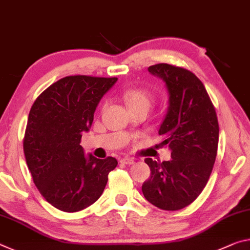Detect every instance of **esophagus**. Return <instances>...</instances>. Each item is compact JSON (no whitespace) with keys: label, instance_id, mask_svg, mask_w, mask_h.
<instances>
[{"label":"esophagus","instance_id":"esophagus-1","mask_svg":"<svg viewBox=\"0 0 250 250\" xmlns=\"http://www.w3.org/2000/svg\"><path fill=\"white\" fill-rule=\"evenodd\" d=\"M121 163L126 164V165H132V164L135 163V159L134 158H130V157H125V158L121 159Z\"/></svg>","mask_w":250,"mask_h":250}]
</instances>
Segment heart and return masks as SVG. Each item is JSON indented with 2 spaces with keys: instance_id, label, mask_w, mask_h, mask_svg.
Instances as JSON below:
<instances>
[{
  "instance_id": "1",
  "label": "heart",
  "mask_w": 250,
  "mask_h": 250,
  "mask_svg": "<svg viewBox=\"0 0 250 250\" xmlns=\"http://www.w3.org/2000/svg\"><path fill=\"white\" fill-rule=\"evenodd\" d=\"M123 100L128 105L129 109L146 108L149 109L154 103V96L147 89L141 87L128 88L122 94Z\"/></svg>"
}]
</instances>
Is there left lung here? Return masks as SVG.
Masks as SVG:
<instances>
[{"mask_svg": "<svg viewBox=\"0 0 250 250\" xmlns=\"http://www.w3.org/2000/svg\"><path fill=\"white\" fill-rule=\"evenodd\" d=\"M148 72L165 82L169 106L158 134L171 150L169 162L146 158L150 177L142 186L144 197L164 210L190 205L209 179L217 155V114L205 86L194 73L161 63Z\"/></svg>", "mask_w": 250, "mask_h": 250, "instance_id": "left-lung-1", "label": "left lung"}]
</instances>
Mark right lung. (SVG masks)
I'll return each mask as SVG.
<instances>
[{
    "instance_id": "1",
    "label": "right lung",
    "mask_w": 250,
    "mask_h": 250,
    "mask_svg": "<svg viewBox=\"0 0 250 250\" xmlns=\"http://www.w3.org/2000/svg\"><path fill=\"white\" fill-rule=\"evenodd\" d=\"M117 77L66 76L40 94L28 114L23 150L41 195L60 210L80 211L101 197L114 157L84 156L82 133Z\"/></svg>"
}]
</instances>
